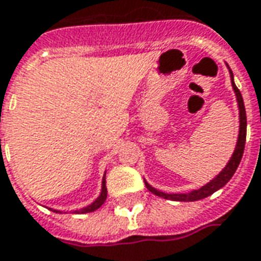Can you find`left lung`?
I'll return each mask as SVG.
<instances>
[{"instance_id":"left-lung-1","label":"left lung","mask_w":261,"mask_h":261,"mask_svg":"<svg viewBox=\"0 0 261 261\" xmlns=\"http://www.w3.org/2000/svg\"><path fill=\"white\" fill-rule=\"evenodd\" d=\"M230 72V79H232V86L233 90L236 93V99H238L239 105V117H240V128H239V138L238 144H236V148H234V152H233L230 161L227 162L225 168L222 169L220 172L215 179L206 184L205 187L199 188L196 191H192V192H188V194H165V192H161L155 188H152L149 185L148 182L145 181V187L148 189L149 192H152L156 196L160 198H164V199H171V200H178V202H194V200L203 199V198H207L209 195H212L213 192H216L218 189L223 188L230 181V178L233 176V174L236 172L239 164L242 161V156H243V151H245V144H246V127H247V120H246V110H245V103H243V97H242V93L239 90L234 82H233V73L232 70L229 69Z\"/></svg>"}]
</instances>
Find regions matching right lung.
<instances>
[{
  "label": "right lung",
  "mask_w": 261,
  "mask_h": 261,
  "mask_svg": "<svg viewBox=\"0 0 261 261\" xmlns=\"http://www.w3.org/2000/svg\"><path fill=\"white\" fill-rule=\"evenodd\" d=\"M106 198H107V188H106V174L103 176V182H101V194L97 199L93 202L92 205H89V206L83 207V209H80V211H73L74 213H89V212H94V211H97L103 203H105ZM54 212H58V211H54Z\"/></svg>",
  "instance_id": "obj_1"
}]
</instances>
